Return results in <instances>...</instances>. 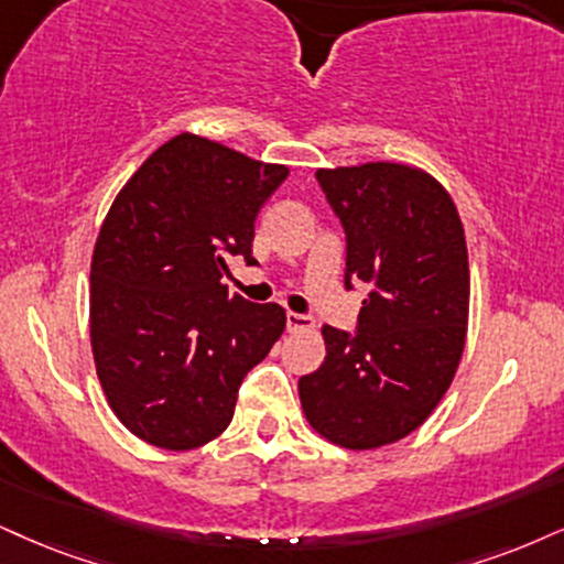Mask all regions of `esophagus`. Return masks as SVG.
Wrapping results in <instances>:
<instances>
[{"instance_id":"obj_1","label":"esophagus","mask_w":564,"mask_h":564,"mask_svg":"<svg viewBox=\"0 0 564 564\" xmlns=\"http://www.w3.org/2000/svg\"><path fill=\"white\" fill-rule=\"evenodd\" d=\"M311 326H314V318H311V316L293 314V311L288 314V329L290 332H308Z\"/></svg>"}]
</instances>
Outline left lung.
<instances>
[{"label":"left lung","mask_w":564,"mask_h":564,"mask_svg":"<svg viewBox=\"0 0 564 564\" xmlns=\"http://www.w3.org/2000/svg\"><path fill=\"white\" fill-rule=\"evenodd\" d=\"M347 235L345 284H364L358 332L324 324V364L297 381L305 421L345 449L413 434L455 379L470 271L457 206L421 166L366 162L316 172Z\"/></svg>","instance_id":"left-lung-1"}]
</instances>
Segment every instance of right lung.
I'll use <instances>...</instances> for the list:
<instances>
[{"instance_id": "add662e5", "label": "right lung", "mask_w": 564, "mask_h": 564, "mask_svg": "<svg viewBox=\"0 0 564 564\" xmlns=\"http://www.w3.org/2000/svg\"><path fill=\"white\" fill-rule=\"evenodd\" d=\"M196 133L166 141L120 187L90 259V350L112 413L138 440L187 452L229 426L246 373L282 337L284 308L229 295V256L288 180Z\"/></svg>"}]
</instances>
